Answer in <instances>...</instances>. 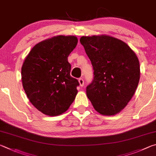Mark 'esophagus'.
I'll return each mask as SVG.
<instances>
[{
  "label": "esophagus",
  "mask_w": 156,
  "mask_h": 156,
  "mask_svg": "<svg viewBox=\"0 0 156 156\" xmlns=\"http://www.w3.org/2000/svg\"><path fill=\"white\" fill-rule=\"evenodd\" d=\"M79 83H80V85L81 87H83L84 85V81L82 78L79 79Z\"/></svg>",
  "instance_id": "esophagus-1"
}]
</instances>
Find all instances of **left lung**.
<instances>
[{"instance_id": "8db88e82", "label": "left lung", "mask_w": 156, "mask_h": 156, "mask_svg": "<svg viewBox=\"0 0 156 156\" xmlns=\"http://www.w3.org/2000/svg\"><path fill=\"white\" fill-rule=\"evenodd\" d=\"M80 42L90 59L94 80L86 94L95 110L114 116L132 99L140 80V64L132 48L107 35L82 36Z\"/></svg>"}]
</instances>
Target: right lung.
<instances>
[{
    "label": "right lung",
    "instance_id": "1",
    "mask_svg": "<svg viewBox=\"0 0 156 156\" xmlns=\"http://www.w3.org/2000/svg\"><path fill=\"white\" fill-rule=\"evenodd\" d=\"M74 35H57L32 48L21 69L23 86L32 105L47 116H59L72 104L80 83L70 75L68 57L76 47Z\"/></svg>",
    "mask_w": 156,
    "mask_h": 156
}]
</instances>
